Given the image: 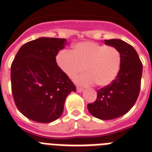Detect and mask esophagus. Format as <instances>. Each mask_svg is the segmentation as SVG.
Returning <instances> with one entry per match:
<instances>
[{
	"mask_svg": "<svg viewBox=\"0 0 152 152\" xmlns=\"http://www.w3.org/2000/svg\"><path fill=\"white\" fill-rule=\"evenodd\" d=\"M83 91V88L81 87H77V92H81V91Z\"/></svg>",
	"mask_w": 152,
	"mask_h": 152,
	"instance_id": "1",
	"label": "esophagus"
}]
</instances>
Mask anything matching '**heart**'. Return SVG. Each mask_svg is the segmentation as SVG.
Returning a JSON list of instances; mask_svg holds the SVG:
<instances>
[{"mask_svg": "<svg viewBox=\"0 0 152 152\" xmlns=\"http://www.w3.org/2000/svg\"><path fill=\"white\" fill-rule=\"evenodd\" d=\"M59 68L69 78L79 76L76 81L81 85L106 86L116 79L121 65L120 51L113 46L93 42L77 43L71 51H61L56 56Z\"/></svg>", "mask_w": 152, "mask_h": 152, "instance_id": "heart-1", "label": "heart"}]
</instances>
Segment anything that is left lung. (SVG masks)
<instances>
[{"mask_svg":"<svg viewBox=\"0 0 152 152\" xmlns=\"http://www.w3.org/2000/svg\"><path fill=\"white\" fill-rule=\"evenodd\" d=\"M105 44L117 49L121 55V65L116 79L97 90V99L88 104L93 116L107 120L124 116L133 107L141 90L143 64L135 49L123 40L106 39Z\"/></svg>","mask_w":152,"mask_h":152,"instance_id":"8db88e82","label":"left lung"}]
</instances>
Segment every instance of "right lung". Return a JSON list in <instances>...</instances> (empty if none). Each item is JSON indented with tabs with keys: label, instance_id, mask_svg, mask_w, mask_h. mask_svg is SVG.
<instances>
[{
	"label": "right lung",
	"instance_id": "1",
	"mask_svg": "<svg viewBox=\"0 0 152 152\" xmlns=\"http://www.w3.org/2000/svg\"><path fill=\"white\" fill-rule=\"evenodd\" d=\"M65 39L42 38L21 46L11 66V91L18 110L28 119L50 123L61 117L68 94L76 87L56 56Z\"/></svg>",
	"mask_w": 152,
	"mask_h": 152
}]
</instances>
